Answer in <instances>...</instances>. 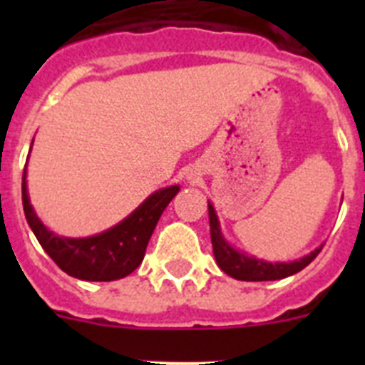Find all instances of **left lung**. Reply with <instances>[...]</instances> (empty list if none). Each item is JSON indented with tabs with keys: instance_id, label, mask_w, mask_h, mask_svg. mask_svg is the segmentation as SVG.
Here are the masks:
<instances>
[{
	"instance_id": "obj_1",
	"label": "left lung",
	"mask_w": 365,
	"mask_h": 365,
	"mask_svg": "<svg viewBox=\"0 0 365 365\" xmlns=\"http://www.w3.org/2000/svg\"><path fill=\"white\" fill-rule=\"evenodd\" d=\"M208 217H210V237L214 256L217 261L219 269L227 272L230 278L241 279V282H274V279H283L287 276L299 272L320 254L322 247L314 248L311 254L303 256L302 259L291 261V263H270V261L257 259L254 256H247L245 252L235 250L221 234L219 219L215 214L214 206L208 202Z\"/></svg>"
}]
</instances>
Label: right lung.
Returning <instances> with one entry per match:
<instances>
[{"label": "right lung", "mask_w": 365, "mask_h": 365, "mask_svg": "<svg viewBox=\"0 0 365 365\" xmlns=\"http://www.w3.org/2000/svg\"><path fill=\"white\" fill-rule=\"evenodd\" d=\"M27 166L21 182V199L29 227L32 228L41 248L49 254L63 272L83 282H113L130 276L144 259L148 241L153 234L164 208L179 192V186H168L151 193L150 197L131 212L124 221L102 234L73 240L60 237L38 219L29 201Z\"/></svg>", "instance_id": "obj_1"}]
</instances>
